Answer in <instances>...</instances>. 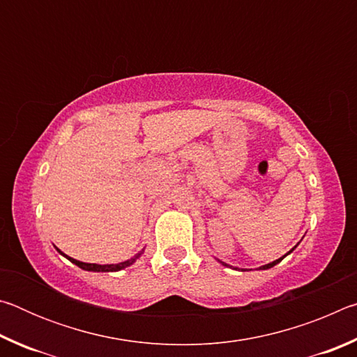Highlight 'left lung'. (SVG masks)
Returning <instances> with one entry per match:
<instances>
[{"label": "left lung", "instance_id": "8db88e82", "mask_svg": "<svg viewBox=\"0 0 357 357\" xmlns=\"http://www.w3.org/2000/svg\"><path fill=\"white\" fill-rule=\"evenodd\" d=\"M298 245H299V243H298V244H296V245L293 247V249H291V250H289V252H287V253H285V255H283L282 258H279V259H275V261H273V263H268V264H263V266H259V268H258V269H259V271H266V269H271V268H274V266H275V264H279V263L282 261V259H283V258H285L287 255H289V253H291V252H293V250H294V249H296V247H298ZM215 259H217V258H215ZM217 261H219V263H220L222 266H227V268H233V266H229V264H227L225 261H220V259H217ZM233 269H236V271H245V269H239V268H233Z\"/></svg>", "mask_w": 357, "mask_h": 357}]
</instances>
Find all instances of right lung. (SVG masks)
<instances>
[{
    "instance_id": "1",
    "label": "right lung",
    "mask_w": 357,
    "mask_h": 357,
    "mask_svg": "<svg viewBox=\"0 0 357 357\" xmlns=\"http://www.w3.org/2000/svg\"><path fill=\"white\" fill-rule=\"evenodd\" d=\"M55 249H56L59 253H61L63 257L68 258L70 263H74L75 266H78V268L83 269V271H89V273H118V271H121V269L128 268V266L134 264V263L137 261V259L143 255V252H144V249H143L142 252H138L135 257H132V258H129V259H126V261H121V263H116V264H98V263H83V261H78V259L72 258V257H69V255H66V253H63L61 250H59L58 247H55Z\"/></svg>"
}]
</instances>
